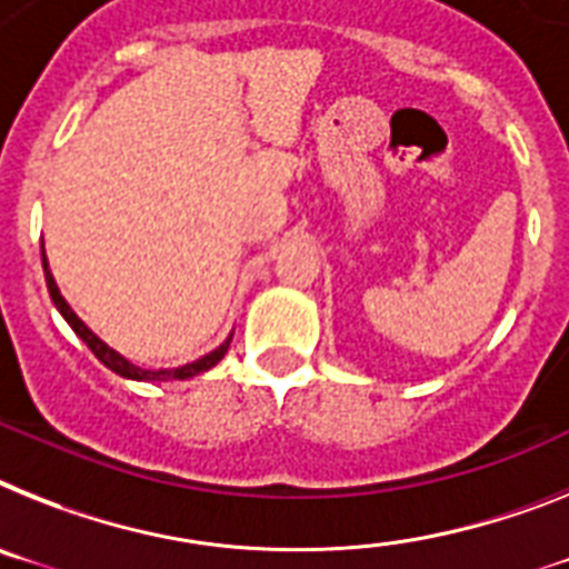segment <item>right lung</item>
<instances>
[{
	"mask_svg": "<svg viewBox=\"0 0 569 569\" xmlns=\"http://www.w3.org/2000/svg\"><path fill=\"white\" fill-rule=\"evenodd\" d=\"M42 269H46V283H49V295L51 300H54V307L60 309V315H63L66 321H69V327L78 332V338H83V343L89 347V350L98 356V361H103V365L112 370V373L123 376V379H136V381H170V379H193V376L204 373V370H211V367H217L219 361H222V356L228 352V343H231V338H228L226 343H219L217 350L208 352V356L196 358V361H190V365H181V367H173V370H144V367L132 365V361H127V358L121 356V352H114L112 347H107V343L100 341L98 336H94L92 329L86 327L83 321H80L78 315H74V309L66 303V298L60 295V289H57L54 277H51L49 271V260H46V251H42Z\"/></svg>",
	"mask_w": 569,
	"mask_h": 569,
	"instance_id": "obj_1",
	"label": "right lung"
}]
</instances>
